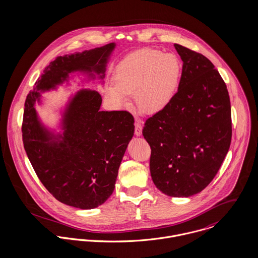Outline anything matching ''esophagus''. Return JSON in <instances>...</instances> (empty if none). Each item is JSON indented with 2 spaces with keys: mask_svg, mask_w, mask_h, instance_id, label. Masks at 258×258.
Listing matches in <instances>:
<instances>
[{
  "mask_svg": "<svg viewBox=\"0 0 258 258\" xmlns=\"http://www.w3.org/2000/svg\"><path fill=\"white\" fill-rule=\"evenodd\" d=\"M142 134V124L141 121L136 120L135 121V135L140 136Z\"/></svg>",
  "mask_w": 258,
  "mask_h": 258,
  "instance_id": "esophagus-1",
  "label": "esophagus"
}]
</instances>
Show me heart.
<instances>
[{"instance_id":"obj_1","label":"heart","mask_w":258,"mask_h":258,"mask_svg":"<svg viewBox=\"0 0 258 258\" xmlns=\"http://www.w3.org/2000/svg\"><path fill=\"white\" fill-rule=\"evenodd\" d=\"M182 75L180 58L173 52L142 48L124 57L115 68L113 85L105 96L115 108L130 104V94L142 111L157 113L166 108L177 93Z\"/></svg>"}]
</instances>
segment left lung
Returning <instances> with one entry per match:
<instances>
[{
	"instance_id": "obj_1",
	"label": "left lung",
	"mask_w": 258,
	"mask_h": 258,
	"mask_svg": "<svg viewBox=\"0 0 258 258\" xmlns=\"http://www.w3.org/2000/svg\"><path fill=\"white\" fill-rule=\"evenodd\" d=\"M183 60L171 103L148 118L143 136L151 147L150 172L165 195L186 198L202 191L221 168L231 141L226 85L202 53L174 44Z\"/></svg>"
}]
</instances>
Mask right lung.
<instances>
[{"mask_svg": "<svg viewBox=\"0 0 258 258\" xmlns=\"http://www.w3.org/2000/svg\"><path fill=\"white\" fill-rule=\"evenodd\" d=\"M115 43L57 56L47 66L25 102L23 142L39 181L60 203L82 209L97 208L115 187L118 169L134 135V118L127 111H100L101 95L81 89L63 113L62 134L44 128L35 108L38 91L54 89L69 74L83 72L103 79Z\"/></svg>", "mask_w": 258, "mask_h": 258, "instance_id": "obj_1", "label": "right lung"}]
</instances>
